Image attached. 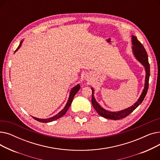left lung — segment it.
I'll return each instance as SVG.
<instances>
[{
	"instance_id": "8db88e82",
	"label": "left lung",
	"mask_w": 160,
	"mask_h": 160,
	"mask_svg": "<svg viewBox=\"0 0 160 160\" xmlns=\"http://www.w3.org/2000/svg\"><path fill=\"white\" fill-rule=\"evenodd\" d=\"M132 48L133 54L135 56V58L137 59V60L139 61L143 67H145V85H144V89L142 90V93L137 100V102L134 103L133 105L132 106L126 108L124 110L118 111V112H110L105 110L101 106H100L97 102L94 97V89L93 88H91L92 90V98H91V102L92 105H93L95 110L97 111V112L104 118L112 119V120H119L124 117H127L129 114H130L136 108H138L142 102V100H144L148 88V81H149V77H150V65L148 63V55L146 52V50L144 48L143 45H142L140 42L138 40L136 36H132Z\"/></svg>"
}]
</instances>
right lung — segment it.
<instances>
[{"label": "right lung", "mask_w": 160, "mask_h": 160, "mask_svg": "<svg viewBox=\"0 0 160 160\" xmlns=\"http://www.w3.org/2000/svg\"><path fill=\"white\" fill-rule=\"evenodd\" d=\"M22 42H23V40H22L21 41V43L19 44V47H18V48L16 49L15 52L17 51V50H18L19 49V48L21 47ZM80 89V84H77V86H75L74 87H73L71 89V90L70 91V94H69V96L68 100H67V104H65L63 109H62V110L60 112H59L58 114H56V115H54L52 117H50V118H48V119H39V118H36V117H32L35 120H36L39 122H52L53 121H55V120H56L59 118H60V117H62L63 115H64L66 113V112H67V110H69V108L71 106V104L72 103V101L74 97L75 96L76 94H77V93L79 91Z\"/></svg>", "instance_id": "1"}]
</instances>
